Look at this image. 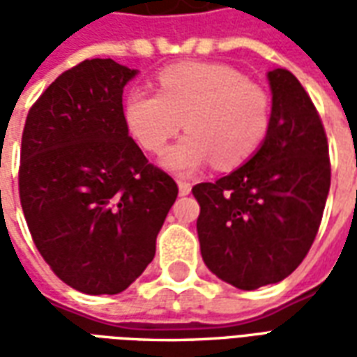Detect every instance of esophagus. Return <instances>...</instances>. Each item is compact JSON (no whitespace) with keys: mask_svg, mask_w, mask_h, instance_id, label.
Masks as SVG:
<instances>
[{"mask_svg":"<svg viewBox=\"0 0 357 357\" xmlns=\"http://www.w3.org/2000/svg\"><path fill=\"white\" fill-rule=\"evenodd\" d=\"M178 187H179V195H183V197L191 193V183L185 181V179H178Z\"/></svg>","mask_w":357,"mask_h":357,"instance_id":"1","label":"esophagus"}]
</instances>
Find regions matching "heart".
Returning a JSON list of instances; mask_svg holds the SVG:
<instances>
[{"label":"heart","mask_w":357,"mask_h":357,"mask_svg":"<svg viewBox=\"0 0 357 357\" xmlns=\"http://www.w3.org/2000/svg\"><path fill=\"white\" fill-rule=\"evenodd\" d=\"M124 114L149 153H162L185 122L189 133L166 151L162 164L187 176L212 160L218 168L247 162L266 139L271 102L266 89L233 66L181 63L158 74V93L132 89Z\"/></svg>","instance_id":"obj_1"}]
</instances>
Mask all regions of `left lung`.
<instances>
[{"instance_id": "obj_1", "label": "left lung", "mask_w": 357, "mask_h": 357, "mask_svg": "<svg viewBox=\"0 0 357 357\" xmlns=\"http://www.w3.org/2000/svg\"><path fill=\"white\" fill-rule=\"evenodd\" d=\"M271 116L256 155L197 183V233L208 269L243 291L279 283L306 258L331 187L327 135L314 102L284 68L268 73Z\"/></svg>"}]
</instances>
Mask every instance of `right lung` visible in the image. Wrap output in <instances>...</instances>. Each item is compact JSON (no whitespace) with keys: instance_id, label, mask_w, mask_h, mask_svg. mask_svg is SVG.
<instances>
[{"instance_id":"obj_1","label":"right lung","mask_w":357,"mask_h":357,"mask_svg":"<svg viewBox=\"0 0 357 357\" xmlns=\"http://www.w3.org/2000/svg\"><path fill=\"white\" fill-rule=\"evenodd\" d=\"M137 70L91 59L28 110L19 195L36 248L86 294L126 291L153 262L176 181L130 137L122 93Z\"/></svg>"}]
</instances>
